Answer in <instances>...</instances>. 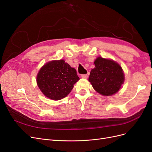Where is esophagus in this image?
<instances>
[{
	"label": "esophagus",
	"mask_w": 152,
	"mask_h": 152,
	"mask_svg": "<svg viewBox=\"0 0 152 152\" xmlns=\"http://www.w3.org/2000/svg\"><path fill=\"white\" fill-rule=\"evenodd\" d=\"M81 77L83 78V79H87L88 77V75H87V74H82L81 75Z\"/></svg>",
	"instance_id": "esophagus-1"
}]
</instances>
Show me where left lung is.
Returning a JSON list of instances; mask_svg holds the SVG:
<instances>
[{
	"mask_svg": "<svg viewBox=\"0 0 152 152\" xmlns=\"http://www.w3.org/2000/svg\"><path fill=\"white\" fill-rule=\"evenodd\" d=\"M89 77L93 88L103 96H111L120 89L124 81L122 68L112 60L99 57Z\"/></svg>",
	"mask_w": 152,
	"mask_h": 152,
	"instance_id": "left-lung-1",
	"label": "left lung"
}]
</instances>
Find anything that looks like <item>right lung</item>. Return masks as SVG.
<instances>
[{
	"mask_svg": "<svg viewBox=\"0 0 152 152\" xmlns=\"http://www.w3.org/2000/svg\"><path fill=\"white\" fill-rule=\"evenodd\" d=\"M79 80L75 69L64 60L46 63L37 77V82L40 91L46 97L54 100L66 97Z\"/></svg>",
	"mask_w": 152,
	"mask_h": 152,
	"instance_id": "1",
	"label": "right lung"
}]
</instances>
